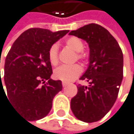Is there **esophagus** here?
Listing matches in <instances>:
<instances>
[{
  "label": "esophagus",
  "instance_id": "1",
  "mask_svg": "<svg viewBox=\"0 0 134 134\" xmlns=\"http://www.w3.org/2000/svg\"><path fill=\"white\" fill-rule=\"evenodd\" d=\"M62 84H63V87H65V86H66V85H68V82H65V81H63V83H62Z\"/></svg>",
  "mask_w": 134,
  "mask_h": 134
}]
</instances>
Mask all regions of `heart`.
I'll use <instances>...</instances> for the list:
<instances>
[{
	"label": "heart",
	"instance_id": "heart-1",
	"mask_svg": "<svg viewBox=\"0 0 134 134\" xmlns=\"http://www.w3.org/2000/svg\"><path fill=\"white\" fill-rule=\"evenodd\" d=\"M66 45L73 51L77 53V58L83 59L85 55L81 54L84 49L83 41L76 36H71L66 40ZM49 61L52 65H57L58 63V46L57 44H52L48 51ZM82 72V68L78 64L74 65H63L56 68L54 71V76L56 79L65 82H70L76 80Z\"/></svg>",
	"mask_w": 134,
	"mask_h": 134
}]
</instances>
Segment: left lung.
Listing matches in <instances>:
<instances>
[{
    "label": "left lung",
    "mask_w": 134,
    "mask_h": 134,
    "mask_svg": "<svg viewBox=\"0 0 134 134\" xmlns=\"http://www.w3.org/2000/svg\"><path fill=\"white\" fill-rule=\"evenodd\" d=\"M69 35L85 41L90 47L89 66L80 78L89 85L77 86L71 109L78 120L96 122L105 116L117 98L123 79V53L116 40L98 24H88Z\"/></svg>",
    "instance_id": "left-lung-1"
}]
</instances>
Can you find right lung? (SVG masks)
Instances as JSON below:
<instances>
[{
	"label": "right lung",
	"instance_id": "right-lung-1",
	"mask_svg": "<svg viewBox=\"0 0 134 134\" xmlns=\"http://www.w3.org/2000/svg\"><path fill=\"white\" fill-rule=\"evenodd\" d=\"M68 31L30 28L18 37L6 56L4 75L6 98L28 121L46 116L53 99L63 89L61 80L50 79L53 71L48 51ZM2 84L1 78L0 87L5 92Z\"/></svg>",
	"mask_w": 134,
	"mask_h": 134
}]
</instances>
